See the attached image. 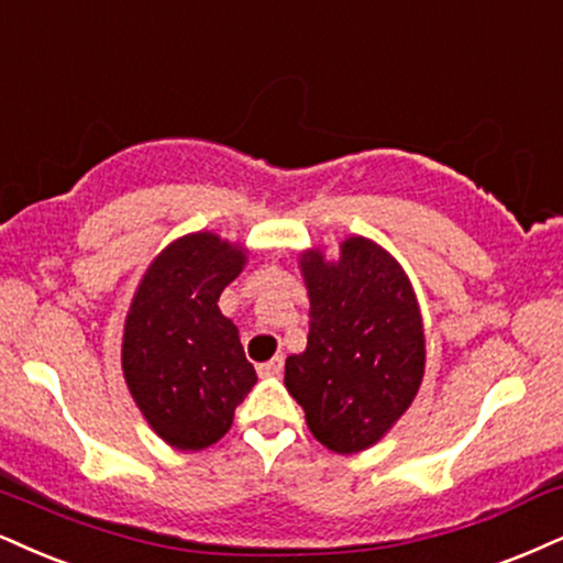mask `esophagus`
Returning <instances> with one entry per match:
<instances>
[{"label": "esophagus", "instance_id": "obj_1", "mask_svg": "<svg viewBox=\"0 0 563 563\" xmlns=\"http://www.w3.org/2000/svg\"><path fill=\"white\" fill-rule=\"evenodd\" d=\"M284 371V357L282 355H276V357H271L268 363H263V365H258V373L263 378L266 376H279V373Z\"/></svg>", "mask_w": 563, "mask_h": 563}]
</instances>
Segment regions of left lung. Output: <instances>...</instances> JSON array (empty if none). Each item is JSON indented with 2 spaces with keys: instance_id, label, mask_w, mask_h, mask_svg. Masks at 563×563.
Returning a JSON list of instances; mask_svg holds the SVG:
<instances>
[{
  "instance_id": "1",
  "label": "left lung",
  "mask_w": 563,
  "mask_h": 563,
  "mask_svg": "<svg viewBox=\"0 0 563 563\" xmlns=\"http://www.w3.org/2000/svg\"><path fill=\"white\" fill-rule=\"evenodd\" d=\"M310 334L287 357L284 386L310 433L336 454L373 446L412 405L426 367L422 318L399 263L365 238H350L339 263L302 253Z\"/></svg>"
}]
</instances>
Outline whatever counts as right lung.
Here are the masks:
<instances>
[{"label": "right lung", "instance_id": "add662e5", "mask_svg": "<svg viewBox=\"0 0 563 563\" xmlns=\"http://www.w3.org/2000/svg\"><path fill=\"white\" fill-rule=\"evenodd\" d=\"M242 266L240 247L211 232L187 234L151 263L130 305L124 378L151 428L175 449L217 443L258 380L238 325L217 305Z\"/></svg>", "mask_w": 563, "mask_h": 563}]
</instances>
